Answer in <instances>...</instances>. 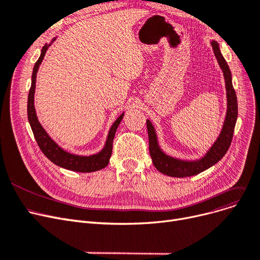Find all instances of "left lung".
<instances>
[{
	"label": "left lung",
	"instance_id": "obj_1",
	"mask_svg": "<svg viewBox=\"0 0 260 260\" xmlns=\"http://www.w3.org/2000/svg\"><path fill=\"white\" fill-rule=\"evenodd\" d=\"M214 56L219 62V66L223 71L225 88H226V99H228V110L226 116L223 123L222 131L218 139L212 144L208 152L198 160H183L169 156L162 152L159 144H158L157 135L155 128L150 120H146V127H148L149 135V149L152 161L155 168L162 174L172 177H187L197 175L203 171L207 170L208 168L216 165L222 157L226 154L234 135L237 117H238V103L235 89L232 83V73L228 62L225 61L223 55L220 52L219 43L217 41H210Z\"/></svg>",
	"mask_w": 260,
	"mask_h": 260
}]
</instances>
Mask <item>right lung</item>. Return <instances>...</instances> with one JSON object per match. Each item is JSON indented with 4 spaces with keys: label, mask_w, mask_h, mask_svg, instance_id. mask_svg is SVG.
<instances>
[{
    "label": "right lung",
    "mask_w": 260,
    "mask_h": 260,
    "mask_svg": "<svg viewBox=\"0 0 260 260\" xmlns=\"http://www.w3.org/2000/svg\"><path fill=\"white\" fill-rule=\"evenodd\" d=\"M56 38H54L53 41ZM51 43L50 44L46 43V46L42 48L40 57L36 61L35 66H34L32 74H31V85H30L28 98H27V118H28L31 131L34 133V136H35V139L42 153L46 155L53 164L57 165L58 167L68 169V170H71V171L83 172V173L94 172V171L101 170V169L105 168L109 162V158L112 152V141H114L115 134L117 132L120 122L123 119L124 114H122L114 122V124H112V126L110 127L108 133L105 146L102 149V151L99 152L98 154L90 155V156H80V155L68 153L64 150H62L60 146L49 136L48 133L44 131V128L39 123L36 115L35 105H34V94H35L37 72H38L40 63L43 60L44 55L47 53V50L51 46Z\"/></svg>",
    "instance_id": "add662e5"
}]
</instances>
